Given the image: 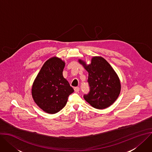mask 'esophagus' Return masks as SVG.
Here are the masks:
<instances>
[{"mask_svg":"<svg viewBox=\"0 0 152 152\" xmlns=\"http://www.w3.org/2000/svg\"><path fill=\"white\" fill-rule=\"evenodd\" d=\"M74 90H75V92H79L80 88H79V87H75V88H74Z\"/></svg>","mask_w":152,"mask_h":152,"instance_id":"esophagus-1","label":"esophagus"}]
</instances>
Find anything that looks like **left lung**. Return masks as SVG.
<instances>
[{"instance_id":"obj_1","label":"left lung","mask_w":152,"mask_h":152,"mask_svg":"<svg viewBox=\"0 0 152 152\" xmlns=\"http://www.w3.org/2000/svg\"><path fill=\"white\" fill-rule=\"evenodd\" d=\"M79 62L88 73L90 91L84 95L85 100L97 109L113 104L120 93L121 83L112 66L102 57H93L88 65L81 60Z\"/></svg>"}]
</instances>
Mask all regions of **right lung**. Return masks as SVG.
Wrapping results in <instances>:
<instances>
[{
    "mask_svg": "<svg viewBox=\"0 0 152 152\" xmlns=\"http://www.w3.org/2000/svg\"><path fill=\"white\" fill-rule=\"evenodd\" d=\"M65 62L58 58L47 61L35 79L32 96L36 104L44 112L54 114L66 105L73 88L63 77Z\"/></svg>",
    "mask_w": 152,
    "mask_h": 152,
    "instance_id": "add662e5",
    "label": "right lung"
}]
</instances>
